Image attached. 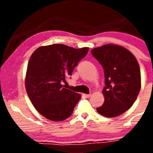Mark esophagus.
I'll list each match as a JSON object with an SVG mask.
<instances>
[{
	"label": "esophagus",
	"mask_w": 153,
	"mask_h": 153,
	"mask_svg": "<svg viewBox=\"0 0 153 153\" xmlns=\"http://www.w3.org/2000/svg\"><path fill=\"white\" fill-rule=\"evenodd\" d=\"M83 96H84L85 97H86V98H89V97H91V94H83Z\"/></svg>",
	"instance_id": "1"
}]
</instances>
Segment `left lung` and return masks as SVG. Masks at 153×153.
<instances>
[{
  "mask_svg": "<svg viewBox=\"0 0 153 153\" xmlns=\"http://www.w3.org/2000/svg\"><path fill=\"white\" fill-rule=\"evenodd\" d=\"M102 65L105 76L102 106L97 108L100 114L115 117L123 114L134 103L141 88L139 63L129 51L117 44H106L91 51Z\"/></svg>",
  "mask_w": 153,
  "mask_h": 153,
  "instance_id": "obj_1",
  "label": "left lung"
}]
</instances>
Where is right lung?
Here are the masks:
<instances>
[{
	"label": "right lung",
	"instance_id": "obj_1",
	"mask_svg": "<svg viewBox=\"0 0 153 153\" xmlns=\"http://www.w3.org/2000/svg\"><path fill=\"white\" fill-rule=\"evenodd\" d=\"M89 51L64 44L38 47L30 57L25 87L35 109L45 118L60 122L70 117L81 95L63 88L62 82Z\"/></svg>",
	"mask_w": 153,
	"mask_h": 153
}]
</instances>
